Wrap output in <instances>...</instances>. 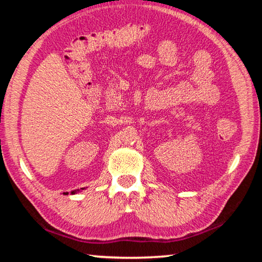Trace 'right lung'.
<instances>
[{"mask_svg": "<svg viewBox=\"0 0 262 262\" xmlns=\"http://www.w3.org/2000/svg\"><path fill=\"white\" fill-rule=\"evenodd\" d=\"M84 188H81V189H75V190H73L72 192V194H76L77 192H79V190H83ZM63 194H68V192H66V193H63Z\"/></svg>", "mask_w": 262, "mask_h": 262, "instance_id": "right-lung-1", "label": "right lung"}]
</instances>
